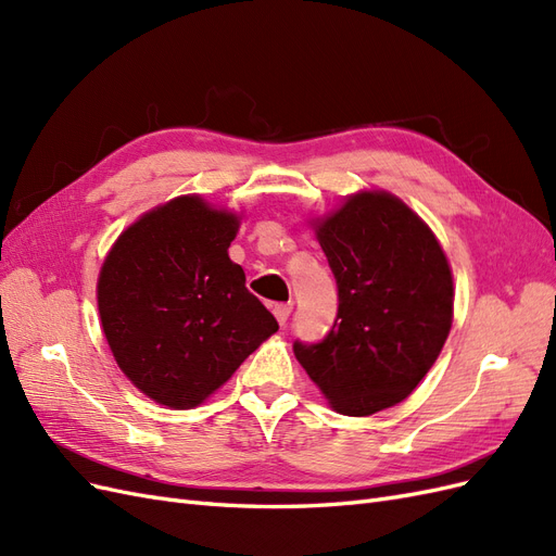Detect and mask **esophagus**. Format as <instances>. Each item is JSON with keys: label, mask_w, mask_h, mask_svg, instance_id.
I'll return each instance as SVG.
<instances>
[{"label": "esophagus", "mask_w": 556, "mask_h": 556, "mask_svg": "<svg viewBox=\"0 0 556 556\" xmlns=\"http://www.w3.org/2000/svg\"><path fill=\"white\" fill-rule=\"evenodd\" d=\"M290 313H292V304H276V306H274V315H276V319H278V323H280L282 327L288 325Z\"/></svg>", "instance_id": "34e87169"}]
</instances>
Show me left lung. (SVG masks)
<instances>
[{
  "mask_svg": "<svg viewBox=\"0 0 556 556\" xmlns=\"http://www.w3.org/2000/svg\"><path fill=\"white\" fill-rule=\"evenodd\" d=\"M339 288L333 327L294 341L311 380L343 415H374L427 376L452 327V274L419 217L387 192L350 197L317 225Z\"/></svg>",
  "mask_w": 556,
  "mask_h": 556,
  "instance_id": "1",
  "label": "left lung"
}]
</instances>
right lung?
Here are the masks:
<instances>
[{"label": "right lung", "mask_w": 556, "mask_h": 556, "mask_svg": "<svg viewBox=\"0 0 556 556\" xmlns=\"http://www.w3.org/2000/svg\"><path fill=\"white\" fill-rule=\"evenodd\" d=\"M237 229V215L178 197L123 231L99 274L113 357L162 406H199L278 331L227 255Z\"/></svg>", "instance_id": "obj_1"}]
</instances>
